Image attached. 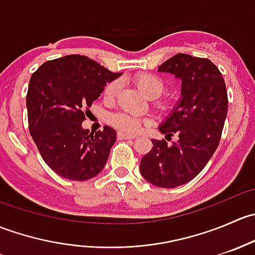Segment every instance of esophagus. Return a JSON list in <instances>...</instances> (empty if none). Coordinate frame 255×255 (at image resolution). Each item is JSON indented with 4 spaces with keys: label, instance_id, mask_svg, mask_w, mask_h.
Segmentation results:
<instances>
[{
    "label": "esophagus",
    "instance_id": "34e87169",
    "mask_svg": "<svg viewBox=\"0 0 255 255\" xmlns=\"http://www.w3.org/2000/svg\"><path fill=\"white\" fill-rule=\"evenodd\" d=\"M117 137H118V139H134L135 135L128 134V133H125V132H122V130H120V132L117 133Z\"/></svg>",
    "mask_w": 255,
    "mask_h": 255
}]
</instances>
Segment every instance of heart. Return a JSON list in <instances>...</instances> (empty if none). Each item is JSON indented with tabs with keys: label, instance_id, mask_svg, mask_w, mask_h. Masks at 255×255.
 <instances>
[{
	"label": "heart",
	"instance_id": "1",
	"mask_svg": "<svg viewBox=\"0 0 255 255\" xmlns=\"http://www.w3.org/2000/svg\"><path fill=\"white\" fill-rule=\"evenodd\" d=\"M134 84L149 99H155V97L160 96L165 90V84L163 80L153 74H139L134 78ZM118 90H120V81L115 80V81L110 82L105 89V97L110 100L113 99ZM110 122L123 132L135 133L142 128V126L145 123V120L138 117V116L129 115V113L118 112L110 116Z\"/></svg>",
	"mask_w": 255,
	"mask_h": 255
}]
</instances>
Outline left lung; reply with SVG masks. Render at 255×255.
Listing matches in <instances>:
<instances>
[{"instance_id":"obj_1","label":"left lung","mask_w":255,"mask_h":255,"mask_svg":"<svg viewBox=\"0 0 255 255\" xmlns=\"http://www.w3.org/2000/svg\"><path fill=\"white\" fill-rule=\"evenodd\" d=\"M159 73L181 80V97L159 130L177 142L153 139V148L140 160L139 170L151 185L173 189L194 179L217 149L227 116L225 80L208 59L176 54L158 66Z\"/></svg>"}]
</instances>
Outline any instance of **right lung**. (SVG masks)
Returning a JSON list of instances; mask_svg holds the SVG:
<instances>
[{"mask_svg":"<svg viewBox=\"0 0 255 255\" xmlns=\"http://www.w3.org/2000/svg\"><path fill=\"white\" fill-rule=\"evenodd\" d=\"M122 75L84 55H66L44 63L29 80L27 111L29 132L47 165L75 181L102 171L117 139L113 128H82L87 110L107 82Z\"/></svg>","mask_w":255,"mask_h":255,"instance_id":"obj_1","label":"right lung"}]
</instances>
